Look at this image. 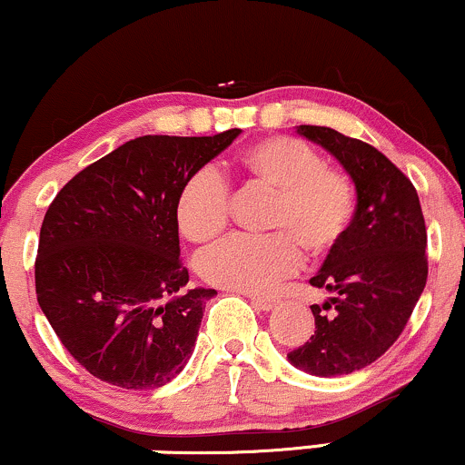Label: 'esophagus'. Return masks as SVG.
<instances>
[{"label": "esophagus", "mask_w": 465, "mask_h": 465, "mask_svg": "<svg viewBox=\"0 0 465 465\" xmlns=\"http://www.w3.org/2000/svg\"><path fill=\"white\" fill-rule=\"evenodd\" d=\"M248 298H250V302H252V307L259 311H272L276 307V300H272V298H261V296H248Z\"/></svg>", "instance_id": "obj_1"}]
</instances>
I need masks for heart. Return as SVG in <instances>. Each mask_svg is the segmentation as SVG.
Instances as JSON below:
<instances>
[{"mask_svg": "<svg viewBox=\"0 0 465 465\" xmlns=\"http://www.w3.org/2000/svg\"><path fill=\"white\" fill-rule=\"evenodd\" d=\"M245 180L270 189V237H231L198 256V272L211 285L231 292L267 293L311 256H329L346 239L357 211L354 184L326 167L313 147L289 136H270L239 158ZM180 232L189 242L215 239L228 222V187L213 167L198 169L178 195Z\"/></svg>", "mask_w": 465, "mask_h": 465, "instance_id": "obj_1", "label": "heart"}]
</instances>
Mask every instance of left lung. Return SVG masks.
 Segmentation results:
<instances>
[{"label":"left lung","mask_w":465,"mask_h":465,"mask_svg":"<svg viewBox=\"0 0 465 465\" xmlns=\"http://www.w3.org/2000/svg\"><path fill=\"white\" fill-rule=\"evenodd\" d=\"M296 133L335 156L357 191L351 231L309 281L331 298L311 307L313 335L287 354L331 379L374 363L401 337L427 285V226L411 180L376 147L326 125Z\"/></svg>","instance_id":"obj_1"}]
</instances>
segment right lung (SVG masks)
I'll use <instances>...</instances> for the list:
<instances>
[{"instance_id": "1", "label": "right lung", "mask_w": 465, "mask_h": 465, "mask_svg": "<svg viewBox=\"0 0 465 465\" xmlns=\"http://www.w3.org/2000/svg\"><path fill=\"white\" fill-rule=\"evenodd\" d=\"M239 134L136 136L82 169L49 204L35 265L38 307L95 379L152 390L187 365L217 292L187 289L178 195Z\"/></svg>"}]
</instances>
